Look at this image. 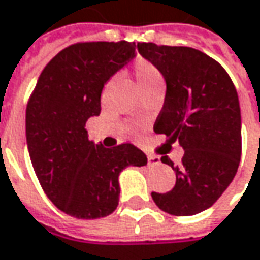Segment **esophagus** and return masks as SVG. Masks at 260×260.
<instances>
[{
    "mask_svg": "<svg viewBox=\"0 0 260 260\" xmlns=\"http://www.w3.org/2000/svg\"><path fill=\"white\" fill-rule=\"evenodd\" d=\"M147 164L149 165H159L160 164V157L155 155H149L147 156Z\"/></svg>",
    "mask_w": 260,
    "mask_h": 260,
    "instance_id": "obj_1",
    "label": "esophagus"
}]
</instances>
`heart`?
Segmentation results:
<instances>
[{"instance_id": "1", "label": "heart", "mask_w": 260, "mask_h": 260, "mask_svg": "<svg viewBox=\"0 0 260 260\" xmlns=\"http://www.w3.org/2000/svg\"><path fill=\"white\" fill-rule=\"evenodd\" d=\"M133 76L139 88L143 92L147 89L164 86V82H165L164 75L157 69V66L153 65L150 60H147L145 57L136 59L135 65H133Z\"/></svg>"}]
</instances>
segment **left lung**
<instances>
[{"mask_svg": "<svg viewBox=\"0 0 260 260\" xmlns=\"http://www.w3.org/2000/svg\"><path fill=\"white\" fill-rule=\"evenodd\" d=\"M137 50L166 81L153 130L185 150L179 165L169 156L160 157L172 166L176 184L166 194L152 192V198L168 214H198L221 197L240 164L242 118L235 84L217 60L192 47L143 42Z\"/></svg>", "mask_w": 260, "mask_h": 260, "instance_id": "obj_1", "label": "left lung"}]
</instances>
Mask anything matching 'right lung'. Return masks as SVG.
I'll use <instances>...</instances> for the list:
<instances>
[{"instance_id": "obj_1", "label": "right lung", "mask_w": 260, "mask_h": 260, "mask_svg": "<svg viewBox=\"0 0 260 260\" xmlns=\"http://www.w3.org/2000/svg\"><path fill=\"white\" fill-rule=\"evenodd\" d=\"M136 53L135 42H81L45 66L25 110V137L45 194L66 214L103 218L118 205V175L145 166L146 155L130 143L104 147L88 139L89 117L101 113L110 76Z\"/></svg>"}]
</instances>
